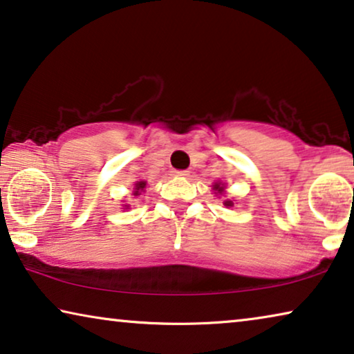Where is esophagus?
<instances>
[{
  "mask_svg": "<svg viewBox=\"0 0 354 354\" xmlns=\"http://www.w3.org/2000/svg\"><path fill=\"white\" fill-rule=\"evenodd\" d=\"M175 175L179 178H186V176H189V171L187 170H176Z\"/></svg>",
  "mask_w": 354,
  "mask_h": 354,
  "instance_id": "esophagus-1",
  "label": "esophagus"
}]
</instances>
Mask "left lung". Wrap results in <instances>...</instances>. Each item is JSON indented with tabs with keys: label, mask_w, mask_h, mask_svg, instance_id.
I'll return each mask as SVG.
<instances>
[{
	"label": "left lung",
	"mask_w": 354,
	"mask_h": 354,
	"mask_svg": "<svg viewBox=\"0 0 354 354\" xmlns=\"http://www.w3.org/2000/svg\"><path fill=\"white\" fill-rule=\"evenodd\" d=\"M213 191H216L215 194H218V196H223V194H225V186H223L221 183H215V186H213ZM223 203H225V207H232L234 205L232 201H225Z\"/></svg>",
	"instance_id": "left-lung-1"
}]
</instances>
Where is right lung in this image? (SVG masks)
Returning a JSON list of instances; mask_svg holds the SVG:
<instances>
[{
  "label": "right lung",
  "mask_w": 354,
  "mask_h": 354,
  "mask_svg": "<svg viewBox=\"0 0 354 354\" xmlns=\"http://www.w3.org/2000/svg\"><path fill=\"white\" fill-rule=\"evenodd\" d=\"M146 181H136V184H134V189H133V196H141V192L144 191V189H146ZM127 208L129 207V205H125Z\"/></svg>",
  "instance_id": "add662e5"
}]
</instances>
